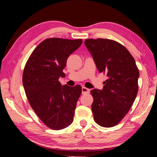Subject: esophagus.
<instances>
[{
	"instance_id": "esophagus-1",
	"label": "esophagus",
	"mask_w": 157,
	"mask_h": 157,
	"mask_svg": "<svg viewBox=\"0 0 157 157\" xmlns=\"http://www.w3.org/2000/svg\"><path fill=\"white\" fill-rule=\"evenodd\" d=\"M82 94H88V93H89V89L86 88V87H84V86H82Z\"/></svg>"
}]
</instances>
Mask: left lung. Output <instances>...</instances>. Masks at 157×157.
Returning a JSON list of instances; mask_svg holds the SVG:
<instances>
[{
	"mask_svg": "<svg viewBox=\"0 0 157 157\" xmlns=\"http://www.w3.org/2000/svg\"><path fill=\"white\" fill-rule=\"evenodd\" d=\"M84 44L98 71L108 77L102 90L91 91L94 121L102 127H113L128 113L136 97L139 68L131 53L118 42L87 39Z\"/></svg>",
	"mask_w": 157,
	"mask_h": 157,
	"instance_id": "1",
	"label": "left lung"
}]
</instances>
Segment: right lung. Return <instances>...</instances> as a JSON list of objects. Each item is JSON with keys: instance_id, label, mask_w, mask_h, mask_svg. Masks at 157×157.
I'll return each instance as SVG.
<instances>
[{"instance_id": "obj_1", "label": "right lung", "mask_w": 157, "mask_h": 157, "mask_svg": "<svg viewBox=\"0 0 157 157\" xmlns=\"http://www.w3.org/2000/svg\"><path fill=\"white\" fill-rule=\"evenodd\" d=\"M82 44V39L48 38L32 52L23 73V84L30 105L40 120L49 127L59 130L73 123L80 85L62 86L60 77L66 61Z\"/></svg>"}]
</instances>
